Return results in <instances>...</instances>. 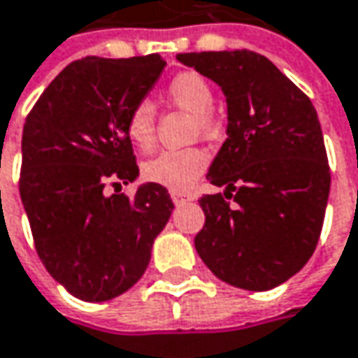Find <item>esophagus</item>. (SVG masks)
Wrapping results in <instances>:
<instances>
[{"label":"esophagus","instance_id":"obj_1","mask_svg":"<svg viewBox=\"0 0 358 358\" xmlns=\"http://www.w3.org/2000/svg\"><path fill=\"white\" fill-rule=\"evenodd\" d=\"M170 196H172L174 204H182V202H188V200H192V196H190V194H184V192H176V190H172V192H170Z\"/></svg>","mask_w":358,"mask_h":358}]
</instances>
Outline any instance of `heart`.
<instances>
[{"mask_svg":"<svg viewBox=\"0 0 358 358\" xmlns=\"http://www.w3.org/2000/svg\"><path fill=\"white\" fill-rule=\"evenodd\" d=\"M170 103L192 112L194 132L212 138L220 132V117L214 103V90L210 82L194 70L178 71L166 86ZM126 132L138 148L148 150L156 142V110L148 100L136 101L126 117ZM208 168V154L202 148L164 150L144 164V176L150 182L162 184L170 190H188Z\"/></svg>","mask_w":358,"mask_h":358,"instance_id":"1","label":"heart"}]
</instances>
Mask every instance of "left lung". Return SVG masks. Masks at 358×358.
I'll return each instance as SVG.
<instances>
[{
  "label": "left lung",
  "mask_w": 358,
  "mask_h": 358,
  "mask_svg": "<svg viewBox=\"0 0 358 358\" xmlns=\"http://www.w3.org/2000/svg\"><path fill=\"white\" fill-rule=\"evenodd\" d=\"M222 87L228 138L208 170L226 192L204 194L200 258L220 280L271 290L303 268L319 242L331 168L310 98L250 50L180 54Z\"/></svg>",
  "instance_id": "8db88e82"
}]
</instances>
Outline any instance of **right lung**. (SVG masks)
I'll return each mask as SVG.
<instances>
[{"instance_id": "obj_1", "label": "right lung", "mask_w": 358, "mask_h": 358, "mask_svg": "<svg viewBox=\"0 0 358 358\" xmlns=\"http://www.w3.org/2000/svg\"><path fill=\"white\" fill-rule=\"evenodd\" d=\"M164 66L158 54L76 59L25 117L20 194L38 257L87 303L110 301L140 280L174 210L156 182L132 198L120 194L138 176L126 117Z\"/></svg>"}]
</instances>
